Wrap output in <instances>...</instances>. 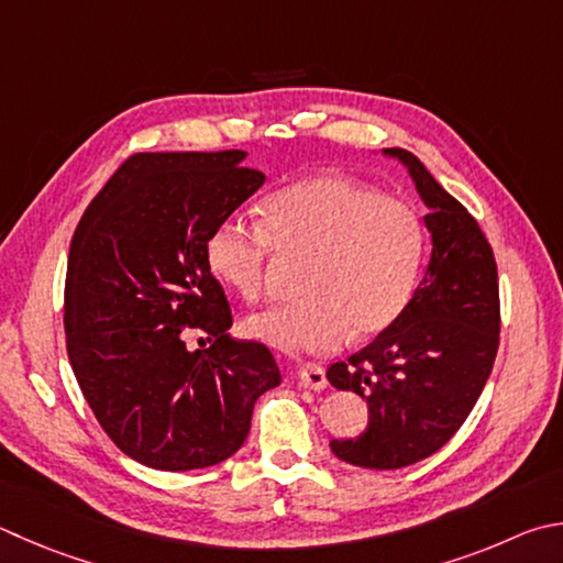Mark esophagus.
<instances>
[{
	"mask_svg": "<svg viewBox=\"0 0 563 563\" xmlns=\"http://www.w3.org/2000/svg\"><path fill=\"white\" fill-rule=\"evenodd\" d=\"M298 379L305 388H312V391H322V388H327V372H324L322 364L308 362L298 372Z\"/></svg>",
	"mask_w": 563,
	"mask_h": 563,
	"instance_id": "34e87169",
	"label": "esophagus"
}]
</instances>
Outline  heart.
I'll use <instances>...</instances> for the list:
<instances>
[{"mask_svg":"<svg viewBox=\"0 0 563 563\" xmlns=\"http://www.w3.org/2000/svg\"><path fill=\"white\" fill-rule=\"evenodd\" d=\"M263 229L227 219L209 233L211 273L243 300H258L275 253L305 261L302 300L246 320V332L285 352L327 354L346 336L388 330L413 298L426 258V231L404 201L346 177H312L271 194Z\"/></svg>","mask_w":563,"mask_h":563,"instance_id":"obj_1","label":"heart"}]
</instances>
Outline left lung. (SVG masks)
Listing matches in <instances>:
<instances>
[{
    "label": "left lung",
    "mask_w": 563,
    "mask_h": 563,
    "mask_svg": "<svg viewBox=\"0 0 563 563\" xmlns=\"http://www.w3.org/2000/svg\"><path fill=\"white\" fill-rule=\"evenodd\" d=\"M384 152L404 162L431 209L433 255L404 314L362 352L332 364L327 379L369 406L366 431L332 441V453L356 467L398 470L441 451L465 423L493 372L503 320L483 229L413 152Z\"/></svg>",
    "instance_id": "1"
}]
</instances>
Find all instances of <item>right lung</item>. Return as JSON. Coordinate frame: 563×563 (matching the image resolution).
I'll use <instances>...</instances> for the list:
<instances>
[{
    "label": "right lung",
    "instance_id": "1",
    "mask_svg": "<svg viewBox=\"0 0 563 563\" xmlns=\"http://www.w3.org/2000/svg\"><path fill=\"white\" fill-rule=\"evenodd\" d=\"M243 150L140 152L80 217L68 251V360L98 423L137 463L184 473L246 441L258 396L280 384L268 346L231 340L209 233L265 175ZM212 344L191 353L186 340Z\"/></svg>",
    "mask_w": 563,
    "mask_h": 563
}]
</instances>
